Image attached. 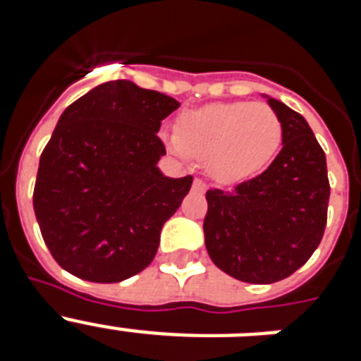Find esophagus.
Wrapping results in <instances>:
<instances>
[{"label":"esophagus","instance_id":"1","mask_svg":"<svg viewBox=\"0 0 361 361\" xmlns=\"http://www.w3.org/2000/svg\"><path fill=\"white\" fill-rule=\"evenodd\" d=\"M193 190L204 191V190H206V184H204L200 178H195V180H193Z\"/></svg>","mask_w":361,"mask_h":361}]
</instances>
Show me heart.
Returning <instances> with one entry per match:
<instances>
[{
    "label": "heart",
    "instance_id": "heart-1",
    "mask_svg": "<svg viewBox=\"0 0 361 361\" xmlns=\"http://www.w3.org/2000/svg\"><path fill=\"white\" fill-rule=\"evenodd\" d=\"M162 139L183 161L206 159V170L220 183H240L273 161L282 123L264 103H213L184 111L177 130L164 132Z\"/></svg>",
    "mask_w": 361,
    "mask_h": 361
}]
</instances>
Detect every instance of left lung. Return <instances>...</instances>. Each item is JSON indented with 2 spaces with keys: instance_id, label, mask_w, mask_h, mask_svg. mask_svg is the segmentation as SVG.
<instances>
[{
  "instance_id": "1",
  "label": "left lung",
  "mask_w": 361,
  "mask_h": 361,
  "mask_svg": "<svg viewBox=\"0 0 361 361\" xmlns=\"http://www.w3.org/2000/svg\"><path fill=\"white\" fill-rule=\"evenodd\" d=\"M267 103L282 123L275 161L233 190L206 191L209 258L247 283L279 282L307 262L324 237L331 193L325 153L307 121L282 101Z\"/></svg>"
}]
</instances>
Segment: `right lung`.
<instances>
[{
    "instance_id": "obj_1",
    "label": "right lung",
    "mask_w": 361,
    "mask_h": 361,
    "mask_svg": "<svg viewBox=\"0 0 361 361\" xmlns=\"http://www.w3.org/2000/svg\"><path fill=\"white\" fill-rule=\"evenodd\" d=\"M180 106L126 79L108 81L61 114L39 159L34 212L56 262L78 279L114 283L152 264L164 222L193 177L159 170L161 121Z\"/></svg>"
}]
</instances>
